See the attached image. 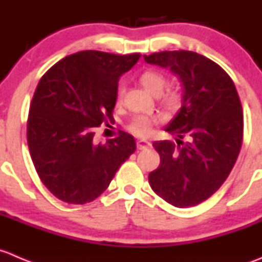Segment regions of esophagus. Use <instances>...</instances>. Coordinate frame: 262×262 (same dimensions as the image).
<instances>
[{
	"label": "esophagus",
	"instance_id": "esophagus-1",
	"mask_svg": "<svg viewBox=\"0 0 262 262\" xmlns=\"http://www.w3.org/2000/svg\"><path fill=\"white\" fill-rule=\"evenodd\" d=\"M150 145L151 144H150L149 141H146V140H139L136 144V146L139 150H142V149H146V147H149Z\"/></svg>",
	"mask_w": 262,
	"mask_h": 262
}]
</instances>
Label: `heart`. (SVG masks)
Listing matches in <instances>:
<instances>
[{"mask_svg": "<svg viewBox=\"0 0 262 262\" xmlns=\"http://www.w3.org/2000/svg\"><path fill=\"white\" fill-rule=\"evenodd\" d=\"M139 80L142 86L147 92L151 93L152 95L162 94L165 85H167V77L162 72L154 71V70H147V71L142 72L140 75ZM118 97H121V92ZM181 103H182V95L178 90H169L163 98V104L169 111H177L180 108ZM151 123L152 121L146 116H137L131 121L128 128L137 136H147L150 132V127H151Z\"/></svg>", "mask_w": 262, "mask_h": 262, "instance_id": "1", "label": "heart"}]
</instances>
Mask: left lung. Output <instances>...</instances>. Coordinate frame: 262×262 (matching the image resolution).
<instances>
[{
	"instance_id": "1",
	"label": "left lung",
	"mask_w": 262,
	"mask_h": 262,
	"mask_svg": "<svg viewBox=\"0 0 262 262\" xmlns=\"http://www.w3.org/2000/svg\"><path fill=\"white\" fill-rule=\"evenodd\" d=\"M144 59L169 70L182 88L181 108L164 127L177 135V144L152 142L160 165L149 174L150 187L176 208L195 206L219 190L239 154L243 116L237 89L219 64L196 52L165 51Z\"/></svg>"
}]
</instances>
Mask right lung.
<instances>
[{"mask_svg":"<svg viewBox=\"0 0 262 262\" xmlns=\"http://www.w3.org/2000/svg\"><path fill=\"white\" fill-rule=\"evenodd\" d=\"M139 58V53L81 51L40 79L30 104L28 145L38 176L59 200L77 205L95 200L136 150L123 131L95 144L93 128L112 118L120 77Z\"/></svg>","mask_w":262,"mask_h":262,"instance_id":"obj_1","label":"right lung"}]
</instances>
